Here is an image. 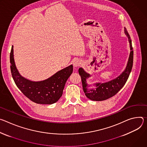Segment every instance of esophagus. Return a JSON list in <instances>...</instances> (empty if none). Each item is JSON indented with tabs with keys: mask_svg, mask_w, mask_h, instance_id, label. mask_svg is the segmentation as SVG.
Wrapping results in <instances>:
<instances>
[{
	"mask_svg": "<svg viewBox=\"0 0 147 147\" xmlns=\"http://www.w3.org/2000/svg\"><path fill=\"white\" fill-rule=\"evenodd\" d=\"M82 61L80 60H76L74 62V66L75 68H78L79 67H80L81 65H82Z\"/></svg>",
	"mask_w": 147,
	"mask_h": 147,
	"instance_id": "34e87169",
	"label": "esophagus"
}]
</instances>
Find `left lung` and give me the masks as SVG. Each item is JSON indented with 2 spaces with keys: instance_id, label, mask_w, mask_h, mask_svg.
Segmentation results:
<instances>
[{
  "instance_id": "8db88e82",
  "label": "left lung",
  "mask_w": 147,
  "mask_h": 147,
  "mask_svg": "<svg viewBox=\"0 0 147 147\" xmlns=\"http://www.w3.org/2000/svg\"><path fill=\"white\" fill-rule=\"evenodd\" d=\"M124 33L128 39L129 44L130 53L127 62V66L124 71L116 78L105 83L97 82L93 84L95 88L88 89L90 86L87 84L86 79L91 76L82 68L78 70L79 74L82 79L84 92L88 99L94 101H102L115 96L125 85L131 71L133 64V51L131 40L125 27H124Z\"/></svg>"
}]
</instances>
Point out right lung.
Instances as JSON below:
<instances>
[{
    "instance_id": "add662e5",
    "label": "right lung",
    "mask_w": 147,
    "mask_h": 147,
    "mask_svg": "<svg viewBox=\"0 0 147 147\" xmlns=\"http://www.w3.org/2000/svg\"><path fill=\"white\" fill-rule=\"evenodd\" d=\"M10 69L14 82L21 92L34 103L42 105H51L57 102L62 96L67 80L73 72V65L65 68L45 80L31 81L19 72L16 67L13 46L10 54Z\"/></svg>"
}]
</instances>
